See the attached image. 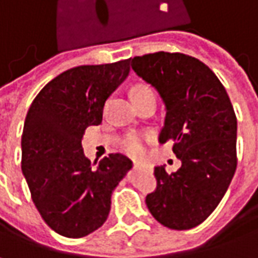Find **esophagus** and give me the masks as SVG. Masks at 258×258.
<instances>
[{"mask_svg": "<svg viewBox=\"0 0 258 258\" xmlns=\"http://www.w3.org/2000/svg\"><path fill=\"white\" fill-rule=\"evenodd\" d=\"M134 167H141V164H138V163H134Z\"/></svg>", "mask_w": 258, "mask_h": 258, "instance_id": "esophagus-1", "label": "esophagus"}]
</instances>
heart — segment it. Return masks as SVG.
I'll use <instances>...</instances> for the list:
<instances>
[{
  "mask_svg": "<svg viewBox=\"0 0 258 258\" xmlns=\"http://www.w3.org/2000/svg\"><path fill=\"white\" fill-rule=\"evenodd\" d=\"M131 95H133V100L137 101L140 98H144V97H148V95H154V93H153V90H151L148 85L137 84L133 88ZM122 148H124V151H125L127 154H130V156H141L143 151H144V147H143V137L136 136V134H131V136H128V137L124 140Z\"/></svg>",
  "mask_w": 258,
  "mask_h": 258,
  "instance_id": "1",
  "label": "heart"
}]
</instances>
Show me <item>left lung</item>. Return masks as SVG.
I'll return each instance as SVG.
<instances>
[{
    "label": "left lung",
    "mask_w": 258,
    "mask_h": 258,
    "mask_svg": "<svg viewBox=\"0 0 258 258\" xmlns=\"http://www.w3.org/2000/svg\"><path fill=\"white\" fill-rule=\"evenodd\" d=\"M138 77L165 104L160 143L173 140L181 167L154 168L157 188L146 197L153 217L173 230L201 224L224 197L237 167V118L226 88L204 62L181 52L131 59Z\"/></svg>",
    "instance_id": "left-lung-1"
}]
</instances>
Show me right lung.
<instances>
[{
    "mask_svg": "<svg viewBox=\"0 0 258 258\" xmlns=\"http://www.w3.org/2000/svg\"><path fill=\"white\" fill-rule=\"evenodd\" d=\"M128 73L130 58L67 70L41 90L27 112L23 174L42 220L64 237H84L105 223L112 191L133 167L115 153L93 168L81 146L85 128L101 124L104 104Z\"/></svg>",
    "mask_w": 258,
    "mask_h": 258,
    "instance_id": "1",
    "label": "right lung"
}]
</instances>
